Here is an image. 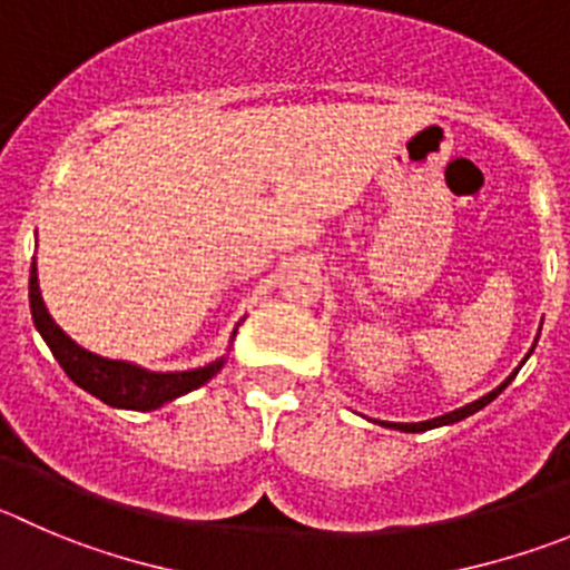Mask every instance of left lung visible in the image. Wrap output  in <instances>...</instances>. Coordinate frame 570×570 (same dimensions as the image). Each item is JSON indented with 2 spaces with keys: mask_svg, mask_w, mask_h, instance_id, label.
<instances>
[{
  "mask_svg": "<svg viewBox=\"0 0 570 570\" xmlns=\"http://www.w3.org/2000/svg\"><path fill=\"white\" fill-rule=\"evenodd\" d=\"M540 328H542V323H540ZM537 337H540V332H537ZM534 345H537V340H534ZM534 345H531L529 348V354H525L523 357V363L525 360L531 357V354H534ZM523 363L518 365V368L512 371V374L507 376V380L501 382V385L494 387V391H489L487 396H481V399H475V402H470V405H464V407H459V411H453V413H444V416H435V419H428V422H411V424H402V422H380V419H374L376 424H382V428H391V430H402V433H424V430H433V428H444V424H455V422H461V419H466V416H472V413H478L481 411V407H487L489 402H492V399H498V393H503L507 391V385L509 382L514 380V376H518V371L523 368Z\"/></svg>",
  "mask_w": 570,
  "mask_h": 570,
  "instance_id": "8db88e82",
  "label": "left lung"
}]
</instances>
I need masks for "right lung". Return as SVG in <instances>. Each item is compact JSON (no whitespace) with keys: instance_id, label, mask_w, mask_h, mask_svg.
<instances>
[{"instance_id":"add662e5","label":"right lung","mask_w":570,"mask_h":570,"mask_svg":"<svg viewBox=\"0 0 570 570\" xmlns=\"http://www.w3.org/2000/svg\"><path fill=\"white\" fill-rule=\"evenodd\" d=\"M30 315H33L36 332L41 334L47 348L52 351V357L58 360L63 374L76 382L78 387L92 393L95 399H100L104 405L120 407V411H157V407L168 405L174 399L205 385L227 363V357L222 354V357H216L207 365H199V368L148 371L142 365L129 363V360H109L95 354V351H87L83 345H78L76 340L69 337L52 321L50 312H47L45 297H41L39 289V267H36V258L33 267H30ZM233 337H236V328H233Z\"/></svg>"}]
</instances>
